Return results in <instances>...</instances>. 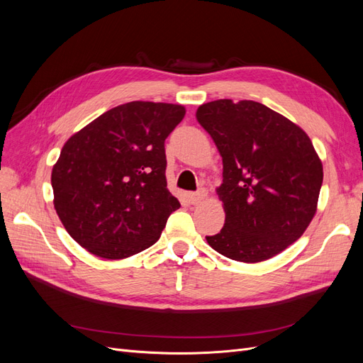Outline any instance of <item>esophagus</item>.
I'll return each instance as SVG.
<instances>
[{
	"mask_svg": "<svg viewBox=\"0 0 363 363\" xmlns=\"http://www.w3.org/2000/svg\"><path fill=\"white\" fill-rule=\"evenodd\" d=\"M206 196V192L204 191H199V192H189V194H186V199H188V201L191 203V204H196V203H200L203 199Z\"/></svg>",
	"mask_w": 363,
	"mask_h": 363,
	"instance_id": "obj_1",
	"label": "esophagus"
}]
</instances>
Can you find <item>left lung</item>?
Here are the masks:
<instances>
[{
  "instance_id": "left-lung-1",
  "label": "left lung",
  "mask_w": 363,
  "mask_h": 363,
  "mask_svg": "<svg viewBox=\"0 0 363 363\" xmlns=\"http://www.w3.org/2000/svg\"><path fill=\"white\" fill-rule=\"evenodd\" d=\"M196 119L223 157L225 224L206 236L219 255L256 263L298 239L316 212L323 163L312 140L288 118L256 101L216 100Z\"/></svg>"
}]
</instances>
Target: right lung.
Wrapping results in <instances>:
<instances>
[{
  "instance_id": "add662e5",
  "label": "right lung",
  "mask_w": 363,
  "mask_h": 363,
  "mask_svg": "<svg viewBox=\"0 0 363 363\" xmlns=\"http://www.w3.org/2000/svg\"><path fill=\"white\" fill-rule=\"evenodd\" d=\"M186 111L131 101L71 136L52 167L54 207L71 238L103 259H124L157 242L180 207L167 188L164 140Z\"/></svg>"
}]
</instances>
